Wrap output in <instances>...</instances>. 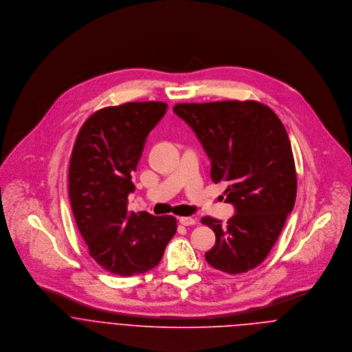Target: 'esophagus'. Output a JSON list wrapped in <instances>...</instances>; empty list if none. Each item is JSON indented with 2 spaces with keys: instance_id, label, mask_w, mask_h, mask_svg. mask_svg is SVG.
Returning <instances> with one entry per match:
<instances>
[{
  "instance_id": "obj_1",
  "label": "esophagus",
  "mask_w": 352,
  "mask_h": 352,
  "mask_svg": "<svg viewBox=\"0 0 352 352\" xmlns=\"http://www.w3.org/2000/svg\"><path fill=\"white\" fill-rule=\"evenodd\" d=\"M179 222L184 226H192L197 223V219L195 218H191V217H180L179 218Z\"/></svg>"
}]
</instances>
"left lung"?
Returning a JSON list of instances; mask_svg holds the SVG:
<instances>
[{
    "mask_svg": "<svg viewBox=\"0 0 352 352\" xmlns=\"http://www.w3.org/2000/svg\"><path fill=\"white\" fill-rule=\"evenodd\" d=\"M197 134L211 162V180L228 183L225 201L236 214L204 217L215 245L204 257L228 274L257 267L276 243L297 197V173L287 131L258 101L182 102L173 107Z\"/></svg>",
    "mask_w": 352,
    "mask_h": 352,
    "instance_id": "8db88e82",
    "label": "left lung"
}]
</instances>
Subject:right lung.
I'll list each match as a JSON object with an SVG mask.
<instances>
[{
    "instance_id": "add662e5",
    "label": "right lung",
    "mask_w": 352,
    "mask_h": 352,
    "mask_svg": "<svg viewBox=\"0 0 352 352\" xmlns=\"http://www.w3.org/2000/svg\"><path fill=\"white\" fill-rule=\"evenodd\" d=\"M162 101L105 107L82 124L70 157L69 198L89 254L105 271L133 276L154 268L175 236L172 215L129 211L146 137L166 112Z\"/></svg>"
}]
</instances>
